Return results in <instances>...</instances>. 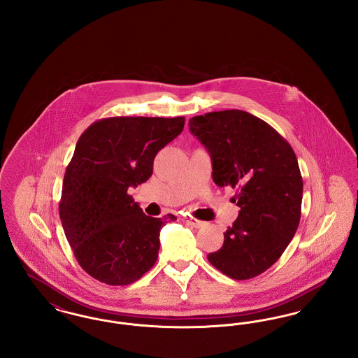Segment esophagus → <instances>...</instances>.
Returning a JSON list of instances; mask_svg holds the SVG:
<instances>
[{"label":"esophagus","instance_id":"esophagus-1","mask_svg":"<svg viewBox=\"0 0 358 358\" xmlns=\"http://www.w3.org/2000/svg\"><path fill=\"white\" fill-rule=\"evenodd\" d=\"M182 222H185L189 227H192V228H201V227L204 225V222H200V220H196V219H193V217H189V216L182 217Z\"/></svg>","mask_w":358,"mask_h":358}]
</instances>
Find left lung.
I'll list each match as a JSON object with an SVG mask.
<instances>
[{"mask_svg":"<svg viewBox=\"0 0 358 358\" xmlns=\"http://www.w3.org/2000/svg\"><path fill=\"white\" fill-rule=\"evenodd\" d=\"M189 127L210 154L215 184L234 187L240 208L222 248L208 260L232 279L255 278L282 256L298 229L303 181L296 155L268 123L241 110L197 115Z\"/></svg>","mask_w":358,"mask_h":358,"instance_id":"left-lung-1","label":"left lung"}]
</instances>
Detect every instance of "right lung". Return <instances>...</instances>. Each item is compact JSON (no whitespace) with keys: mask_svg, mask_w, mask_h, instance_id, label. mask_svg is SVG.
Here are the masks:
<instances>
[{"mask_svg":"<svg viewBox=\"0 0 358 358\" xmlns=\"http://www.w3.org/2000/svg\"><path fill=\"white\" fill-rule=\"evenodd\" d=\"M184 123V117H113L94 122L79 138L59 215L78 263L96 280L126 286L157 262L159 231L177 217L146 216L127 190L150 178L155 155Z\"/></svg>","mask_w":358,"mask_h":358,"instance_id":"1","label":"right lung"}]
</instances>
